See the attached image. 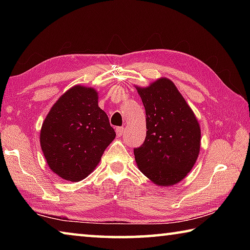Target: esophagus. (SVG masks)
Instances as JSON below:
<instances>
[{
  "mask_svg": "<svg viewBox=\"0 0 250 250\" xmlns=\"http://www.w3.org/2000/svg\"><path fill=\"white\" fill-rule=\"evenodd\" d=\"M124 128L122 126H118V128H116V132H117V135L118 137H121L122 134H124Z\"/></svg>",
  "mask_w": 250,
  "mask_h": 250,
  "instance_id": "obj_1",
  "label": "esophagus"
}]
</instances>
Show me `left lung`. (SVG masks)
<instances>
[{"label":"left lung","instance_id":"left-lung-1","mask_svg":"<svg viewBox=\"0 0 250 250\" xmlns=\"http://www.w3.org/2000/svg\"><path fill=\"white\" fill-rule=\"evenodd\" d=\"M146 109V137L133 149L135 162L146 177L161 186L179 183L195 164L201 129L183 96L170 79L137 87Z\"/></svg>","mask_w":250,"mask_h":250}]
</instances>
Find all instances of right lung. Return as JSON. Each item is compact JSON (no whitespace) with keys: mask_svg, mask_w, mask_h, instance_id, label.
<instances>
[{"mask_svg":"<svg viewBox=\"0 0 250 250\" xmlns=\"http://www.w3.org/2000/svg\"><path fill=\"white\" fill-rule=\"evenodd\" d=\"M116 132L92 88L75 86L55 104L43 122L41 146L50 170L64 180H83L98 166Z\"/></svg>","mask_w":250,"mask_h":250,"instance_id":"add662e5","label":"right lung"}]
</instances>
